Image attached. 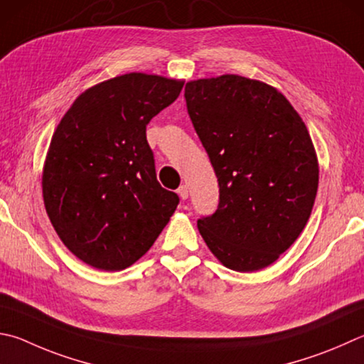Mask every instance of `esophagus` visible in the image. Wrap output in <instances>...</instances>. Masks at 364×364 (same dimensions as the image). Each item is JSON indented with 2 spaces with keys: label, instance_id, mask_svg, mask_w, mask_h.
<instances>
[{
  "label": "esophagus",
  "instance_id": "obj_1",
  "mask_svg": "<svg viewBox=\"0 0 364 364\" xmlns=\"http://www.w3.org/2000/svg\"><path fill=\"white\" fill-rule=\"evenodd\" d=\"M178 196L181 197V200H186L189 197V191H188V186L186 184H181L180 188H178Z\"/></svg>",
  "mask_w": 364,
  "mask_h": 364
}]
</instances>
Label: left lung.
<instances>
[{"instance_id":"8db88e82","label":"left lung","mask_w":364,"mask_h":364,"mask_svg":"<svg viewBox=\"0 0 364 364\" xmlns=\"http://www.w3.org/2000/svg\"><path fill=\"white\" fill-rule=\"evenodd\" d=\"M188 113L220 184V205L197 221L228 269L256 272L279 259L306 228L318 189V159L287 97L239 75L184 87Z\"/></svg>"}]
</instances>
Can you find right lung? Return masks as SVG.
Returning <instances> with one entry per match:
<instances>
[{"label":"right lung","mask_w":364,"mask_h":364,"mask_svg":"<svg viewBox=\"0 0 364 364\" xmlns=\"http://www.w3.org/2000/svg\"><path fill=\"white\" fill-rule=\"evenodd\" d=\"M183 79L127 73L84 90L52 135L43 199L63 245L100 270H122L153 247L180 202L156 178L146 125Z\"/></svg>","instance_id":"right-lung-1"}]
</instances>
